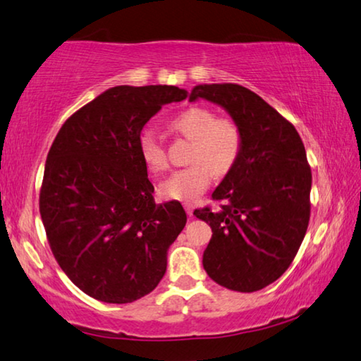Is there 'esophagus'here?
Instances as JSON below:
<instances>
[{
    "label": "esophagus",
    "instance_id": "1",
    "mask_svg": "<svg viewBox=\"0 0 361 361\" xmlns=\"http://www.w3.org/2000/svg\"><path fill=\"white\" fill-rule=\"evenodd\" d=\"M185 209H186V214H188V216H190V219H192V214H194V207H192V204H185Z\"/></svg>",
    "mask_w": 361,
    "mask_h": 361
}]
</instances>
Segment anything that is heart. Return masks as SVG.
Instances as JSON below:
<instances>
[{
  "mask_svg": "<svg viewBox=\"0 0 361 361\" xmlns=\"http://www.w3.org/2000/svg\"><path fill=\"white\" fill-rule=\"evenodd\" d=\"M171 127L192 140L191 162L186 169L176 170L159 186L160 196L170 201L190 202L207 190L212 176H223L230 171L241 154V130L231 118H215L205 107H188L171 118ZM140 156L147 170L160 173L167 169V156L162 141L146 130L140 136Z\"/></svg>",
  "mask_w": 361,
  "mask_h": 361,
  "instance_id": "heart-1",
  "label": "heart"
}]
</instances>
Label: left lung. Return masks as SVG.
Listing matches in <instances>:
<instances>
[{
	"label": "left lung",
	"instance_id": "left-lung-1",
	"mask_svg": "<svg viewBox=\"0 0 361 361\" xmlns=\"http://www.w3.org/2000/svg\"><path fill=\"white\" fill-rule=\"evenodd\" d=\"M199 98L225 109L243 136L236 164L212 192L225 204L194 210L212 228L204 270L223 288L255 293L288 270L307 233L312 171L304 142L293 123L241 85H197L190 101Z\"/></svg>",
	"mask_w": 361,
	"mask_h": 361
}]
</instances>
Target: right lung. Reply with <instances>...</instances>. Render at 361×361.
<instances>
[{
    "label": "right lung",
    "instance_id": "1",
    "mask_svg": "<svg viewBox=\"0 0 361 361\" xmlns=\"http://www.w3.org/2000/svg\"><path fill=\"white\" fill-rule=\"evenodd\" d=\"M186 96L169 85L109 88L66 120L48 152L44 231L62 271L96 300H138L167 270L186 212L176 201L154 202L138 142L164 104Z\"/></svg>",
    "mask_w": 361,
    "mask_h": 361
}]
</instances>
